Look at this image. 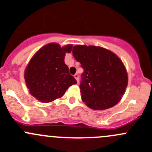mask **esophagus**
<instances>
[{
	"mask_svg": "<svg viewBox=\"0 0 152 152\" xmlns=\"http://www.w3.org/2000/svg\"><path fill=\"white\" fill-rule=\"evenodd\" d=\"M79 74L78 73H76V74L74 75V78L76 79V82H77V83H79Z\"/></svg>",
	"mask_w": 152,
	"mask_h": 152,
	"instance_id": "34e87169",
	"label": "esophagus"
}]
</instances>
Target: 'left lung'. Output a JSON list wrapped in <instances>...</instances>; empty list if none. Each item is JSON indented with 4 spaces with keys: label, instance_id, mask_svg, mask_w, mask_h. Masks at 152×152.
I'll return each instance as SVG.
<instances>
[{
    "label": "left lung",
    "instance_id": "8db88e82",
    "mask_svg": "<svg viewBox=\"0 0 152 152\" xmlns=\"http://www.w3.org/2000/svg\"><path fill=\"white\" fill-rule=\"evenodd\" d=\"M73 55L84 69L80 90L90 108L103 110L120 102L128 84V76L120 58L110 50L93 45H76Z\"/></svg>",
    "mask_w": 152,
    "mask_h": 152
}]
</instances>
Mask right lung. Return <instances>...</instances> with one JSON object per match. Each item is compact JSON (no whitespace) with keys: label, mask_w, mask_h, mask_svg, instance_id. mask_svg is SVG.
Listing matches in <instances>:
<instances>
[{"label":"right lung","mask_w":152,"mask_h":152,"mask_svg":"<svg viewBox=\"0 0 152 152\" xmlns=\"http://www.w3.org/2000/svg\"><path fill=\"white\" fill-rule=\"evenodd\" d=\"M72 48L48 44L31 59L24 78L30 94L39 102L48 103L61 98L69 87L77 83L65 63V53H70Z\"/></svg>","instance_id":"obj_1"}]
</instances>
